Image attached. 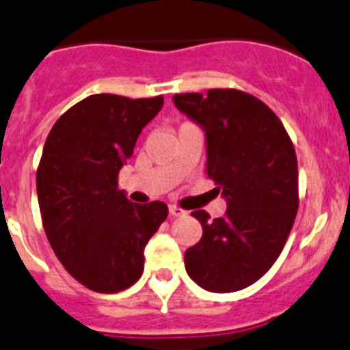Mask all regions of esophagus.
<instances>
[{"mask_svg": "<svg viewBox=\"0 0 350 350\" xmlns=\"http://www.w3.org/2000/svg\"><path fill=\"white\" fill-rule=\"evenodd\" d=\"M169 214H171L172 217H183V215H186V211L185 208L178 207V205H169Z\"/></svg>", "mask_w": 350, "mask_h": 350, "instance_id": "1", "label": "esophagus"}]
</instances>
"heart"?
I'll return each instance as SVG.
<instances>
[{
  "label": "heart",
  "instance_id": "b5f03b06",
  "mask_svg": "<svg viewBox=\"0 0 350 350\" xmlns=\"http://www.w3.org/2000/svg\"><path fill=\"white\" fill-rule=\"evenodd\" d=\"M186 124H188V122H186Z\"/></svg>",
  "mask_w": 350,
  "mask_h": 350
}]
</instances>
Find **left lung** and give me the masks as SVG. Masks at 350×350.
I'll return each instance as SVG.
<instances>
[{"label": "left lung", "instance_id": "left-lung-1", "mask_svg": "<svg viewBox=\"0 0 350 350\" xmlns=\"http://www.w3.org/2000/svg\"><path fill=\"white\" fill-rule=\"evenodd\" d=\"M174 103L205 129V172L228 202L217 219L191 212L204 234L186 250V273L208 292L247 288L276 262L299 211L293 143L278 116L245 91L179 93Z\"/></svg>", "mask_w": 350, "mask_h": 350}]
</instances>
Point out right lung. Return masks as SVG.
Returning a JSON list of instances; mask_svg holds the SVG:
<instances>
[{"mask_svg": "<svg viewBox=\"0 0 350 350\" xmlns=\"http://www.w3.org/2000/svg\"><path fill=\"white\" fill-rule=\"evenodd\" d=\"M164 96L91 94L51 127L38 172L44 233L62 266L81 285L117 293L135 285L145 245L167 217L164 202L138 205L119 190V171Z\"/></svg>", "mask_w": 350, "mask_h": 350, "instance_id": "add662e5", "label": "right lung"}]
</instances>
